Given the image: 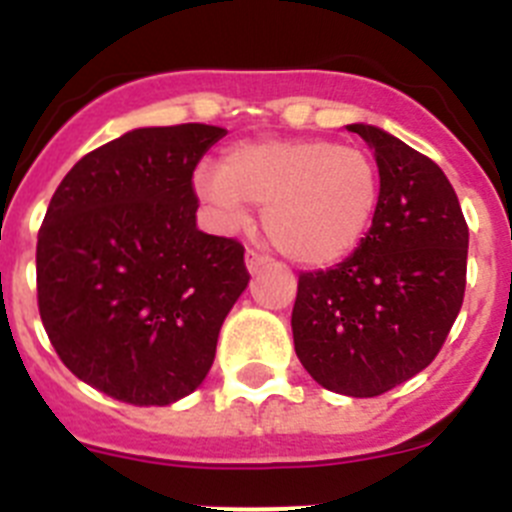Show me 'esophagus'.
Masks as SVG:
<instances>
[{
    "instance_id": "1",
    "label": "esophagus",
    "mask_w": 512,
    "mask_h": 512,
    "mask_svg": "<svg viewBox=\"0 0 512 512\" xmlns=\"http://www.w3.org/2000/svg\"><path fill=\"white\" fill-rule=\"evenodd\" d=\"M266 266H269V259L266 256H261L259 251H246V269L248 274H259V271H264Z\"/></svg>"
}]
</instances>
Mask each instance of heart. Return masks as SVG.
I'll return each instance as SVG.
<instances>
[{
    "mask_svg": "<svg viewBox=\"0 0 512 512\" xmlns=\"http://www.w3.org/2000/svg\"><path fill=\"white\" fill-rule=\"evenodd\" d=\"M194 192L225 225L264 205V230L289 261L330 266L361 246L382 197L369 151L328 138L248 140L228 148L220 171H200Z\"/></svg>",
    "mask_w": 512,
    "mask_h": 512,
    "instance_id": "b5f03b06",
    "label": "heart"
}]
</instances>
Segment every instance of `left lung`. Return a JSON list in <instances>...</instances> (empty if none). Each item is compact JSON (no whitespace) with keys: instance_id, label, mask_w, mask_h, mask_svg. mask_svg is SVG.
Here are the masks:
<instances>
[{"instance_id":"1","label":"left lung","mask_w":512,"mask_h":512,"mask_svg":"<svg viewBox=\"0 0 512 512\" xmlns=\"http://www.w3.org/2000/svg\"><path fill=\"white\" fill-rule=\"evenodd\" d=\"M374 151L382 197L346 261L300 274L297 359L320 387L377 397L436 359L464 302L469 228L446 174L366 122L346 125Z\"/></svg>"}]
</instances>
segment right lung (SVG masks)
Returning <instances> with one entry per match:
<instances>
[{"label":"right lung","mask_w":512,"mask_h":512,"mask_svg":"<svg viewBox=\"0 0 512 512\" xmlns=\"http://www.w3.org/2000/svg\"><path fill=\"white\" fill-rule=\"evenodd\" d=\"M217 125L135 128L63 176L38 233V307L71 374L130 405H171L210 372L246 292L243 246L197 228L192 174Z\"/></svg>","instance_id":"add662e5"}]
</instances>
